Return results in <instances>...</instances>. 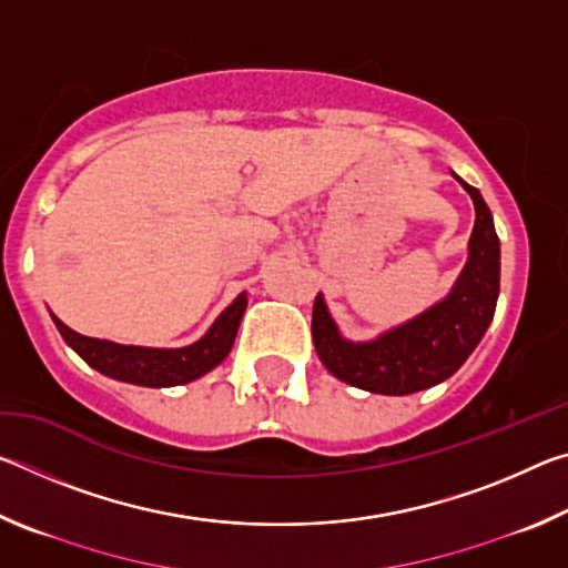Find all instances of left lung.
Listing matches in <instances>:
<instances>
[{
  "label": "left lung",
  "instance_id": "8db88e82",
  "mask_svg": "<svg viewBox=\"0 0 568 568\" xmlns=\"http://www.w3.org/2000/svg\"><path fill=\"white\" fill-rule=\"evenodd\" d=\"M460 185L474 197L476 225L468 243V263L454 291L418 318L383 333L378 341L348 343L338 335L323 297L313 303V343L335 378L355 388L408 396L446 381L466 363L494 321L501 277V247L491 210L476 187Z\"/></svg>",
  "mask_w": 568,
  "mask_h": 568
}]
</instances>
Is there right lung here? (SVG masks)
Segmentation results:
<instances>
[{
	"label": "right lung",
	"instance_id": "1",
	"mask_svg": "<svg viewBox=\"0 0 568 568\" xmlns=\"http://www.w3.org/2000/svg\"><path fill=\"white\" fill-rule=\"evenodd\" d=\"M245 305L247 297L245 293H240L203 338L187 345V348L170 351L138 348V345H118L110 341L88 338V335H80L72 328H67V325L60 318H54V315L52 321L64 343L70 345L84 363H90L94 371H100L114 381L134 383V386L168 388L205 376L207 371H213L217 363L225 361V355L235 343L237 325L245 313Z\"/></svg>",
	"mask_w": 568,
	"mask_h": 568
}]
</instances>
